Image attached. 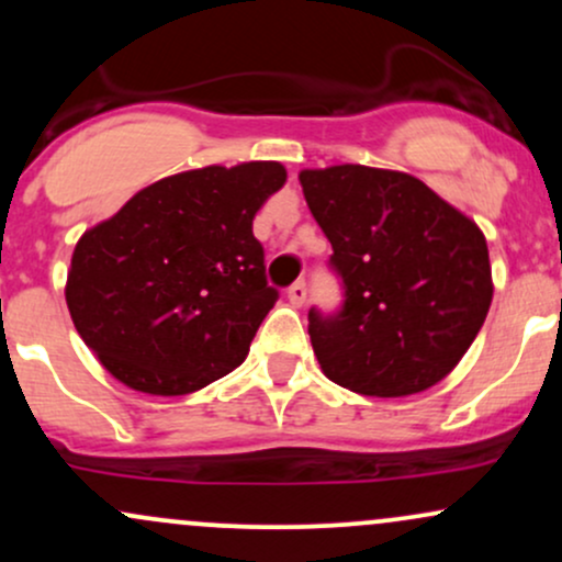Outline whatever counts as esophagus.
I'll return each instance as SVG.
<instances>
[{
  "label": "esophagus",
  "mask_w": 562,
  "mask_h": 562,
  "mask_svg": "<svg viewBox=\"0 0 562 562\" xmlns=\"http://www.w3.org/2000/svg\"><path fill=\"white\" fill-rule=\"evenodd\" d=\"M288 301L293 303L295 308L303 306V303H306V282L299 280V282H295V285H290L288 288Z\"/></svg>",
  "instance_id": "34e87169"
}]
</instances>
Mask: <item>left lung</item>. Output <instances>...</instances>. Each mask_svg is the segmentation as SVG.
<instances>
[{
    "mask_svg": "<svg viewBox=\"0 0 562 562\" xmlns=\"http://www.w3.org/2000/svg\"><path fill=\"white\" fill-rule=\"evenodd\" d=\"M299 179L346 288L335 317L308 312L322 372L362 396L428 391L460 364L492 306L481 227L404 171L340 164Z\"/></svg>",
    "mask_w": 562,
    "mask_h": 562,
    "instance_id": "8db88e82",
    "label": "left lung"
}]
</instances>
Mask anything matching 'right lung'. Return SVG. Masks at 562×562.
<instances>
[{
    "instance_id": "1",
    "label": "right lung",
    "mask_w": 562,
    "mask_h": 562,
    "mask_svg": "<svg viewBox=\"0 0 562 562\" xmlns=\"http://www.w3.org/2000/svg\"><path fill=\"white\" fill-rule=\"evenodd\" d=\"M285 179L277 160L171 173L83 232L66 303L115 380L184 396L243 364L280 299L267 285L254 216Z\"/></svg>"
}]
</instances>
